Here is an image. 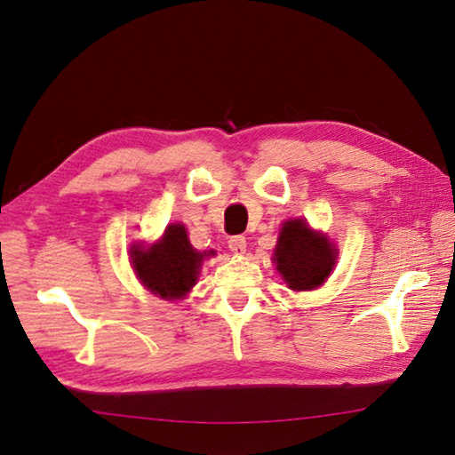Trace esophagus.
Wrapping results in <instances>:
<instances>
[{
	"label": "esophagus",
	"mask_w": 455,
	"mask_h": 455,
	"mask_svg": "<svg viewBox=\"0 0 455 455\" xmlns=\"http://www.w3.org/2000/svg\"><path fill=\"white\" fill-rule=\"evenodd\" d=\"M228 246H229V251L235 254V256H243L246 252V239L241 237V235H235V237H231L228 241Z\"/></svg>",
	"instance_id": "34e87169"
}]
</instances>
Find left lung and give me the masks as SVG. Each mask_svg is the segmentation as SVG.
<instances>
[{
	"instance_id": "1",
	"label": "left lung",
	"mask_w": 455,
	"mask_h": 455,
	"mask_svg": "<svg viewBox=\"0 0 455 455\" xmlns=\"http://www.w3.org/2000/svg\"><path fill=\"white\" fill-rule=\"evenodd\" d=\"M338 249L306 220H286L275 246L273 261L291 291H315L336 267Z\"/></svg>"
}]
</instances>
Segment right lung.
<instances>
[{
    "mask_svg": "<svg viewBox=\"0 0 455 455\" xmlns=\"http://www.w3.org/2000/svg\"><path fill=\"white\" fill-rule=\"evenodd\" d=\"M206 256H212V251L197 252L182 224H169L159 241L148 246L132 244L131 264L149 292L174 301L196 286Z\"/></svg>",
    "mask_w": 455,
    "mask_h": 455,
    "instance_id": "1",
    "label": "right lung"
}]
</instances>
